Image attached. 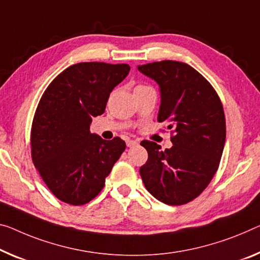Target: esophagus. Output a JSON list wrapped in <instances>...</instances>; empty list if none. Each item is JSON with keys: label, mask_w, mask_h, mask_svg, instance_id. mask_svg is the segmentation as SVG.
I'll list each match as a JSON object with an SVG mask.
<instances>
[{"label": "esophagus", "mask_w": 260, "mask_h": 260, "mask_svg": "<svg viewBox=\"0 0 260 260\" xmlns=\"http://www.w3.org/2000/svg\"><path fill=\"white\" fill-rule=\"evenodd\" d=\"M138 142L137 141H133V139H126V146L127 147H133L135 145H137Z\"/></svg>", "instance_id": "obj_1"}]
</instances>
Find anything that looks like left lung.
<instances>
[{
	"label": "left lung",
	"mask_w": 260,
	"mask_h": 260,
	"mask_svg": "<svg viewBox=\"0 0 260 260\" xmlns=\"http://www.w3.org/2000/svg\"><path fill=\"white\" fill-rule=\"evenodd\" d=\"M160 91L158 122L173 129V146L161 151L157 143L143 141L149 153L139 170L151 195L170 206L191 201L216 173L225 144L222 103L210 83L188 63L162 60L138 65Z\"/></svg>",
	"instance_id": "obj_1"
}]
</instances>
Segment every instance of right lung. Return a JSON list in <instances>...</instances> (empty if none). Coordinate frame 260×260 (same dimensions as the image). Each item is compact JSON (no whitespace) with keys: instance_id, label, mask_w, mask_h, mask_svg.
<instances>
[{"instance_id":"right-lung-1","label":"right lung","mask_w":260,"mask_h":260,"mask_svg":"<svg viewBox=\"0 0 260 260\" xmlns=\"http://www.w3.org/2000/svg\"><path fill=\"white\" fill-rule=\"evenodd\" d=\"M130 72L127 63L79 62L50 83L31 130V155L55 197L73 206L93 200L125 150L119 137L106 141L89 130L109 95Z\"/></svg>"}]
</instances>
